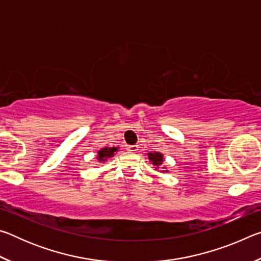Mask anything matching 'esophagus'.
<instances>
[{"mask_svg":"<svg viewBox=\"0 0 261 261\" xmlns=\"http://www.w3.org/2000/svg\"><path fill=\"white\" fill-rule=\"evenodd\" d=\"M127 149H129L131 153H137V152H138V149H139V146H138V145H130V146L127 147Z\"/></svg>","mask_w":261,"mask_h":261,"instance_id":"esophagus-1","label":"esophagus"}]
</instances>
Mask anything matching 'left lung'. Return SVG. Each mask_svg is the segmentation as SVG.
<instances>
[{
	"mask_svg": "<svg viewBox=\"0 0 261 261\" xmlns=\"http://www.w3.org/2000/svg\"><path fill=\"white\" fill-rule=\"evenodd\" d=\"M148 155V160L152 165L155 167V169H159L162 166L163 163V154L160 152H149L147 153ZM163 169H166V167H162ZM163 173H168V170H162Z\"/></svg>",
	"mask_w": 261,
	"mask_h": 261,
	"instance_id": "8db88e82",
	"label": "left lung"
}]
</instances>
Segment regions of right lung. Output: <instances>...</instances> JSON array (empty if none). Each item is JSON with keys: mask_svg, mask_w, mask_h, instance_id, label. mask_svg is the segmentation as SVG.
I'll list each match as a JSON object with an SVG mask.
<instances>
[{"mask_svg": "<svg viewBox=\"0 0 261 261\" xmlns=\"http://www.w3.org/2000/svg\"><path fill=\"white\" fill-rule=\"evenodd\" d=\"M120 147H103L101 148L100 151H98V154H96V160L99 162H106L108 159L113 158L114 154L118 151Z\"/></svg>", "mask_w": 261, "mask_h": 261, "instance_id": "right-lung-1", "label": "right lung"}]
</instances>
